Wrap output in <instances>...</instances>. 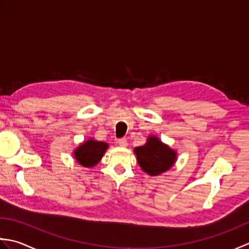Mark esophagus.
Instances as JSON below:
<instances>
[{
  "instance_id": "obj_1",
  "label": "esophagus",
  "mask_w": 249,
  "mask_h": 249,
  "mask_svg": "<svg viewBox=\"0 0 249 249\" xmlns=\"http://www.w3.org/2000/svg\"><path fill=\"white\" fill-rule=\"evenodd\" d=\"M117 144H118L119 146H121V147H125L126 145H128V142H126L125 139H119V140L117 141Z\"/></svg>"
}]
</instances>
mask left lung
Here are the masks:
<instances>
[{
	"mask_svg": "<svg viewBox=\"0 0 249 249\" xmlns=\"http://www.w3.org/2000/svg\"><path fill=\"white\" fill-rule=\"evenodd\" d=\"M141 169L150 176L164 173L174 165L177 154L174 149L151 135L147 139L146 144L134 149Z\"/></svg>",
	"mask_w": 249,
	"mask_h": 249,
	"instance_id": "obj_1",
	"label": "left lung"
}]
</instances>
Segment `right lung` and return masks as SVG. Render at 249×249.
<instances>
[{"label": "right lung", "instance_id": "right-lung-1", "mask_svg": "<svg viewBox=\"0 0 249 249\" xmlns=\"http://www.w3.org/2000/svg\"><path fill=\"white\" fill-rule=\"evenodd\" d=\"M108 145L104 142H99L90 139L80 144L74 151L76 161L85 167H92L102 159V157Z\"/></svg>", "mask_w": 249, "mask_h": 249}]
</instances>
